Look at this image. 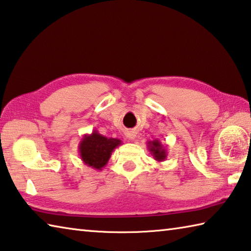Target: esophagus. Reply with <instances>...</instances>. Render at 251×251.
I'll use <instances>...</instances> for the list:
<instances>
[{"instance_id": "34e87169", "label": "esophagus", "mask_w": 251, "mask_h": 251, "mask_svg": "<svg viewBox=\"0 0 251 251\" xmlns=\"http://www.w3.org/2000/svg\"><path fill=\"white\" fill-rule=\"evenodd\" d=\"M127 138H128L129 140H135L136 139V134L133 133V131H130V133L127 135Z\"/></svg>"}]
</instances>
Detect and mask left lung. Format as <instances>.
Here are the masks:
<instances>
[{
	"instance_id": "left-lung-1",
	"label": "left lung",
	"mask_w": 251,
	"mask_h": 251,
	"mask_svg": "<svg viewBox=\"0 0 251 251\" xmlns=\"http://www.w3.org/2000/svg\"><path fill=\"white\" fill-rule=\"evenodd\" d=\"M147 148L149 152L153 159L158 162L165 161L168 157V152L166 149V146L161 144V141L159 139H154L151 141H148L147 143Z\"/></svg>"
}]
</instances>
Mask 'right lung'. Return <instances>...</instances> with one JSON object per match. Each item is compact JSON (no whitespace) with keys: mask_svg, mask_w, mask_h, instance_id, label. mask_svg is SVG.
Segmentation results:
<instances>
[{"mask_svg":"<svg viewBox=\"0 0 251 251\" xmlns=\"http://www.w3.org/2000/svg\"><path fill=\"white\" fill-rule=\"evenodd\" d=\"M122 144L121 139L105 137L94 129L92 134H85L79 143L80 158L84 165L102 170L107 165L114 149Z\"/></svg>","mask_w":251,"mask_h":251,"instance_id":"1","label":"right lung"}]
</instances>
